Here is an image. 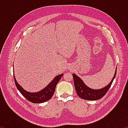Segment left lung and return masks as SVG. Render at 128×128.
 <instances>
[{
    "mask_svg": "<svg viewBox=\"0 0 128 128\" xmlns=\"http://www.w3.org/2000/svg\"><path fill=\"white\" fill-rule=\"evenodd\" d=\"M116 70L117 68L116 69L114 76L111 80V81L110 82V83L106 86V87L98 90L92 89V88L88 87L79 77H78L75 74H72L73 80H74L75 89L77 95L81 98L88 100H98V99L102 98L104 95H105L106 92H108V90L111 87L112 82H113L114 78H115Z\"/></svg>",
    "mask_w": 128,
    "mask_h": 128,
    "instance_id": "obj_1",
    "label": "left lung"
}]
</instances>
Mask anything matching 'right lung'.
Masks as SVG:
<instances>
[{
  "instance_id": "obj_1",
  "label": "right lung",
  "mask_w": 128,
  "mask_h": 128,
  "mask_svg": "<svg viewBox=\"0 0 128 128\" xmlns=\"http://www.w3.org/2000/svg\"><path fill=\"white\" fill-rule=\"evenodd\" d=\"M63 74L62 73L61 74L58 75L46 87L36 92H30L25 90L17 82L14 74V77L17 89L27 100L34 103H41L50 100L52 98L55 92L56 86Z\"/></svg>"
}]
</instances>
